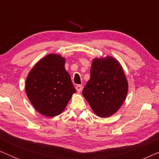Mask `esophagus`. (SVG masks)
Returning <instances> with one entry per match:
<instances>
[{"instance_id": "1", "label": "esophagus", "mask_w": 159, "mask_h": 159, "mask_svg": "<svg viewBox=\"0 0 159 159\" xmlns=\"http://www.w3.org/2000/svg\"><path fill=\"white\" fill-rule=\"evenodd\" d=\"M76 90H77L78 93H80L82 90V86L80 85V84H78V85L76 86Z\"/></svg>"}]
</instances>
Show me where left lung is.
Instances as JSON below:
<instances>
[{"instance_id":"8db88e82","label":"left lung","mask_w":159,"mask_h":159,"mask_svg":"<svg viewBox=\"0 0 159 159\" xmlns=\"http://www.w3.org/2000/svg\"><path fill=\"white\" fill-rule=\"evenodd\" d=\"M129 84L119 61L112 56L93 58L90 78L82 95L95 115L107 118L118 111L127 98Z\"/></svg>"}]
</instances>
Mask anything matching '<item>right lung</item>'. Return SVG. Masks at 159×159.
<instances>
[{
  "label": "right lung",
  "mask_w": 159,
  "mask_h": 159,
  "mask_svg": "<svg viewBox=\"0 0 159 159\" xmlns=\"http://www.w3.org/2000/svg\"><path fill=\"white\" fill-rule=\"evenodd\" d=\"M65 63L62 56L50 53L34 64L26 79L28 99L37 111L45 116L61 114L77 93Z\"/></svg>",
  "instance_id": "1"
}]
</instances>
